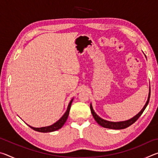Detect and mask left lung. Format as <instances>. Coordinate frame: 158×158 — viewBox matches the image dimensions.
<instances>
[{"mask_svg":"<svg viewBox=\"0 0 158 158\" xmlns=\"http://www.w3.org/2000/svg\"><path fill=\"white\" fill-rule=\"evenodd\" d=\"M150 96H151V87L149 89V93H148V100H147V102L146 103V105H144L143 108L141 109L140 112L139 114H137L136 116H134L132 118H130L127 121H120V122H111V121H106V120H104L102 118H101L100 116H98L97 114H96L95 112L94 111L93 109V106L90 104V111H91V113L94 119L96 121V122L100 125V126L105 127V128H109V129H114V130H122V129H125L127 127L130 126L131 125H132L134 123L137 121V120L140 117V116L143 112V111L145 110L146 107L148 105V104L149 102V100H150Z\"/></svg>","mask_w":158,"mask_h":158,"instance_id":"1","label":"left lung"}]
</instances>
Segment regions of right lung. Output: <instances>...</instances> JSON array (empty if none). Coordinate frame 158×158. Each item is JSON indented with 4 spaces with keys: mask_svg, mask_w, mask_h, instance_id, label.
<instances>
[{
    "mask_svg": "<svg viewBox=\"0 0 158 158\" xmlns=\"http://www.w3.org/2000/svg\"><path fill=\"white\" fill-rule=\"evenodd\" d=\"M73 99H72L71 101L69 102L68 109H67V111H65V113L64 114L63 116L60 118L58 120L57 122H56L55 123H53L52 125H49V126H47V127H31L30 125H28L29 127L32 129L37 131V132H53V131L58 130L60 129L61 127L63 126V125L65 124V123L66 122L67 119H68V115L69 113V110H70V107H71V105L72 102H73Z\"/></svg>",
    "mask_w": 158,
    "mask_h": 158,
    "instance_id": "1",
    "label": "right lung"
}]
</instances>
